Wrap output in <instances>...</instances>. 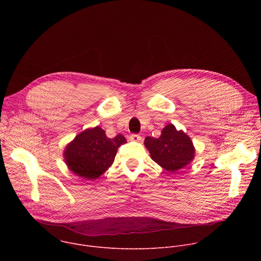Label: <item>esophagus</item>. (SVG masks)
Here are the masks:
<instances>
[{
	"instance_id": "esophagus-1",
	"label": "esophagus",
	"mask_w": 261,
	"mask_h": 261,
	"mask_svg": "<svg viewBox=\"0 0 261 261\" xmlns=\"http://www.w3.org/2000/svg\"><path fill=\"white\" fill-rule=\"evenodd\" d=\"M130 140L135 141V142H140L141 141V136L138 135V134H132L130 136Z\"/></svg>"
}]
</instances>
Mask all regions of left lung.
Returning <instances> with one entry per match:
<instances>
[{
	"instance_id": "left-lung-1",
	"label": "left lung",
	"mask_w": 261,
	"mask_h": 261,
	"mask_svg": "<svg viewBox=\"0 0 261 261\" xmlns=\"http://www.w3.org/2000/svg\"><path fill=\"white\" fill-rule=\"evenodd\" d=\"M144 145L151 158L169 172L186 167L195 155L191 138L181 130L177 131L172 124L163 128L159 138L146 136Z\"/></svg>"
}]
</instances>
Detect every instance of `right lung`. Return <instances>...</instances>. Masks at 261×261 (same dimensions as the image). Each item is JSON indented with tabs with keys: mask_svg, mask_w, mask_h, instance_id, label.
I'll list each match as a JSON object with an SVG mask.
<instances>
[{
	"mask_svg": "<svg viewBox=\"0 0 261 261\" xmlns=\"http://www.w3.org/2000/svg\"><path fill=\"white\" fill-rule=\"evenodd\" d=\"M126 138L119 134L108 138L100 127L80 133L65 148L64 158L68 168L86 179H96L114 163L118 147Z\"/></svg>",
	"mask_w": 261,
	"mask_h": 261,
	"instance_id": "add662e5",
	"label": "right lung"
}]
</instances>
